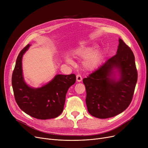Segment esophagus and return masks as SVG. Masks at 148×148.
<instances>
[{"label": "esophagus", "mask_w": 148, "mask_h": 148, "mask_svg": "<svg viewBox=\"0 0 148 148\" xmlns=\"http://www.w3.org/2000/svg\"><path fill=\"white\" fill-rule=\"evenodd\" d=\"M76 80L77 82H80L82 80V77L80 75L78 74L76 75Z\"/></svg>", "instance_id": "esophagus-1"}]
</instances>
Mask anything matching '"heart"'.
<instances>
[{"label":"heart","instance_id":"heart-1","mask_svg":"<svg viewBox=\"0 0 148 148\" xmlns=\"http://www.w3.org/2000/svg\"><path fill=\"white\" fill-rule=\"evenodd\" d=\"M94 46L90 44H84L76 49L73 53L76 57L84 58L82 62L84 69L91 71L98 66L103 58V53L100 49H94ZM66 61L69 64H73L71 58L66 57Z\"/></svg>","mask_w":148,"mask_h":148}]
</instances>
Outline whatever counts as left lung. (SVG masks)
Returning <instances> with one entry per match:
<instances>
[{
  "label": "left lung",
  "instance_id": "left-lung-1",
  "mask_svg": "<svg viewBox=\"0 0 148 148\" xmlns=\"http://www.w3.org/2000/svg\"><path fill=\"white\" fill-rule=\"evenodd\" d=\"M119 42L115 55L83 80L88 112L99 119L112 118L125 110L137 83L134 54L120 38Z\"/></svg>",
  "mask_w": 148,
  "mask_h": 148
}]
</instances>
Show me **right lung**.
<instances>
[{
    "instance_id": "obj_1",
    "label": "right lung",
    "mask_w": 148,
    "mask_h": 148,
    "mask_svg": "<svg viewBox=\"0 0 148 148\" xmlns=\"http://www.w3.org/2000/svg\"><path fill=\"white\" fill-rule=\"evenodd\" d=\"M27 44L19 53L12 75V86L15 101L26 114L38 119L55 118L63 112L67 91L75 83L76 76L58 74L41 88H34L25 82L22 58L29 49Z\"/></svg>"
}]
</instances>
